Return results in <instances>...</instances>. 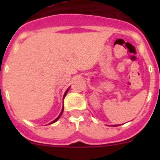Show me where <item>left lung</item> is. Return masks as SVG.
I'll list each match as a JSON object with an SVG mask.
<instances>
[{
    "label": "left lung",
    "instance_id": "obj_1",
    "mask_svg": "<svg viewBox=\"0 0 160 160\" xmlns=\"http://www.w3.org/2000/svg\"><path fill=\"white\" fill-rule=\"evenodd\" d=\"M114 126H115V125H114Z\"/></svg>",
    "mask_w": 160,
    "mask_h": 160
}]
</instances>
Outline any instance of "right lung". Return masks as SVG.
I'll list each match as a JSON object with an SVG mask.
<instances>
[{"mask_svg":"<svg viewBox=\"0 0 160 160\" xmlns=\"http://www.w3.org/2000/svg\"><path fill=\"white\" fill-rule=\"evenodd\" d=\"M68 90H69V89H67V90H66V92H65V94H64V96H63V98H64L66 97V94H67V92H68ZM63 110H64V108H62V111H61V113H60V114H59V115H58V118H56V119H54V120H53V122H50V124H51V123H53V122H57L58 120L59 119V118H60V117H61V115H62V112H63Z\"/></svg>","mask_w":160,"mask_h":160,"instance_id":"1","label":"right lung"}]
</instances>
